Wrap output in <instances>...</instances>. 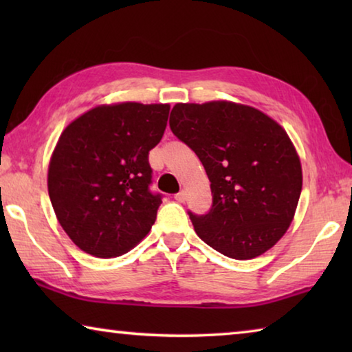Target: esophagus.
Returning <instances> with one entry per match:
<instances>
[{"label":"esophagus","mask_w":352,"mask_h":352,"mask_svg":"<svg viewBox=\"0 0 352 352\" xmlns=\"http://www.w3.org/2000/svg\"><path fill=\"white\" fill-rule=\"evenodd\" d=\"M175 200L177 201H184V200H186V190H180V192L175 194Z\"/></svg>","instance_id":"34e87169"}]
</instances>
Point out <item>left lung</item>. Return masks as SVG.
I'll return each mask as SVG.
<instances>
[{
  "label": "left lung",
  "mask_w": 352,
  "mask_h": 352,
  "mask_svg": "<svg viewBox=\"0 0 352 352\" xmlns=\"http://www.w3.org/2000/svg\"><path fill=\"white\" fill-rule=\"evenodd\" d=\"M169 126L211 182V211L189 212L200 239L239 261L270 250L289 230L302 188L287 132L254 107L230 100L175 104Z\"/></svg>",
  "instance_id": "left-lung-1"
}]
</instances>
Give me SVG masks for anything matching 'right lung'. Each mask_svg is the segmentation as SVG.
<instances>
[{
    "mask_svg": "<svg viewBox=\"0 0 352 352\" xmlns=\"http://www.w3.org/2000/svg\"><path fill=\"white\" fill-rule=\"evenodd\" d=\"M169 104L98 105L63 130L47 168V192L82 252L116 258L148 234L162 195L148 190V152L163 138Z\"/></svg>",
    "mask_w": 352,
    "mask_h": 352,
    "instance_id": "add662e5",
    "label": "right lung"
}]
</instances>
